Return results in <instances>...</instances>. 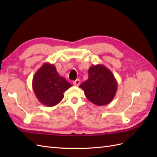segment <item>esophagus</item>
<instances>
[{
	"label": "esophagus",
	"mask_w": 157,
	"mask_h": 157,
	"mask_svg": "<svg viewBox=\"0 0 157 157\" xmlns=\"http://www.w3.org/2000/svg\"><path fill=\"white\" fill-rule=\"evenodd\" d=\"M73 85L78 86L79 84H80V80H79V79H76V80H75L73 82Z\"/></svg>",
	"instance_id": "34e87169"
}]
</instances>
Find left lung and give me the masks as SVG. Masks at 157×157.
<instances>
[{"instance_id": "1", "label": "left lung", "mask_w": 157, "mask_h": 157, "mask_svg": "<svg viewBox=\"0 0 157 157\" xmlns=\"http://www.w3.org/2000/svg\"><path fill=\"white\" fill-rule=\"evenodd\" d=\"M90 101L98 106L108 105L114 98L117 90V82L114 75L103 65L91 66L88 78L79 86Z\"/></svg>"}]
</instances>
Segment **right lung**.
Listing matches in <instances>:
<instances>
[{
	"instance_id": "right-lung-1",
	"label": "right lung",
	"mask_w": 157,
	"mask_h": 157,
	"mask_svg": "<svg viewBox=\"0 0 157 157\" xmlns=\"http://www.w3.org/2000/svg\"><path fill=\"white\" fill-rule=\"evenodd\" d=\"M71 86L49 63H44L33 77V90L40 102L46 106L59 104L64 97L63 93Z\"/></svg>"
}]
</instances>
